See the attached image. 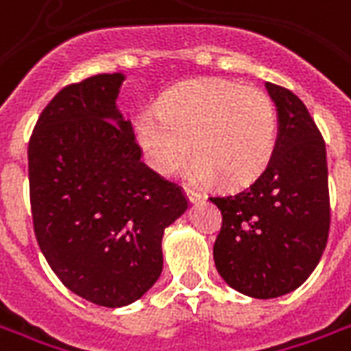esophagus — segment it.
<instances>
[{
	"instance_id": "1",
	"label": "esophagus",
	"mask_w": 351,
	"mask_h": 351,
	"mask_svg": "<svg viewBox=\"0 0 351 351\" xmlns=\"http://www.w3.org/2000/svg\"><path fill=\"white\" fill-rule=\"evenodd\" d=\"M184 191H186V195H187V199H189V202H197V200L202 199V197H200V195L197 193V191H193L191 187H184Z\"/></svg>"
}]
</instances>
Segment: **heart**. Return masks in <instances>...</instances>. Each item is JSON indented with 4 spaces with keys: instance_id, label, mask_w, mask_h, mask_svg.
Returning <instances> with one entry per match:
<instances>
[{
    "instance_id": "obj_1",
    "label": "heart",
    "mask_w": 351,
    "mask_h": 351,
    "mask_svg": "<svg viewBox=\"0 0 351 351\" xmlns=\"http://www.w3.org/2000/svg\"><path fill=\"white\" fill-rule=\"evenodd\" d=\"M136 140L152 169L173 175L191 151L193 182L241 184L269 164L278 140L276 106L258 86L226 79L189 82L160 99L158 110L141 112Z\"/></svg>"
}]
</instances>
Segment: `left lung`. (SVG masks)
<instances>
[{
	"label": "left lung",
	"mask_w": 351,
	"mask_h": 351,
	"mask_svg": "<svg viewBox=\"0 0 351 351\" xmlns=\"http://www.w3.org/2000/svg\"><path fill=\"white\" fill-rule=\"evenodd\" d=\"M278 108L276 149L250 186L210 200L223 215L213 245L219 274L254 298L300 287L330 235L326 143L306 104L291 90L265 82Z\"/></svg>",
	"instance_id": "1"
}]
</instances>
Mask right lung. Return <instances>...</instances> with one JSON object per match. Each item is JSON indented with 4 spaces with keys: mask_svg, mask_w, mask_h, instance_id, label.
<instances>
[{
    "mask_svg": "<svg viewBox=\"0 0 351 351\" xmlns=\"http://www.w3.org/2000/svg\"><path fill=\"white\" fill-rule=\"evenodd\" d=\"M123 79L93 75L62 88L27 149L40 250L71 293L104 307L132 304L152 287L164 230L189 202L141 162L132 125L116 108Z\"/></svg>",
    "mask_w": 351,
    "mask_h": 351,
    "instance_id": "obj_1",
    "label": "right lung"
}]
</instances>
